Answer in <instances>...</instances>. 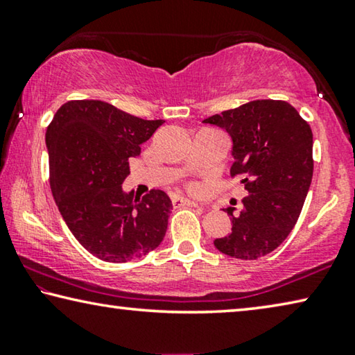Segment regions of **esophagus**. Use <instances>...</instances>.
I'll return each instance as SVG.
<instances>
[{"instance_id": "34e87169", "label": "esophagus", "mask_w": 355, "mask_h": 355, "mask_svg": "<svg viewBox=\"0 0 355 355\" xmlns=\"http://www.w3.org/2000/svg\"><path fill=\"white\" fill-rule=\"evenodd\" d=\"M172 204L173 207H183V205H187V207H199V204H196L194 200L182 198V196H172Z\"/></svg>"}]
</instances>
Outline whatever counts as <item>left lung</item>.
<instances>
[{
    "label": "left lung",
    "mask_w": 355,
    "mask_h": 355,
    "mask_svg": "<svg viewBox=\"0 0 355 355\" xmlns=\"http://www.w3.org/2000/svg\"><path fill=\"white\" fill-rule=\"evenodd\" d=\"M232 139L231 177H241L248 196L244 209H225L232 218L228 236L215 239L221 253L257 260L292 232L313 180V130L284 100H253L204 119Z\"/></svg>",
    "instance_id": "left-lung-1"
}]
</instances>
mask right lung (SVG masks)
<instances>
[{
    "mask_svg": "<svg viewBox=\"0 0 355 355\" xmlns=\"http://www.w3.org/2000/svg\"><path fill=\"white\" fill-rule=\"evenodd\" d=\"M164 124L100 100L63 103L47 125L49 182L73 236L108 263H125L161 244L172 200L161 189L144 198L124 193L129 157Z\"/></svg>",
    "mask_w": 355,
    "mask_h": 355,
    "instance_id": "1",
    "label": "right lung"
}]
</instances>
